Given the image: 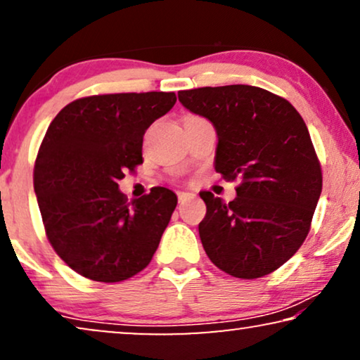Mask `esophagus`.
I'll return each instance as SVG.
<instances>
[{
	"label": "esophagus",
	"mask_w": 360,
	"mask_h": 360,
	"mask_svg": "<svg viewBox=\"0 0 360 360\" xmlns=\"http://www.w3.org/2000/svg\"><path fill=\"white\" fill-rule=\"evenodd\" d=\"M193 198H195L193 193H185V191H180V193H179V201H180V203H185V201L193 200Z\"/></svg>",
	"instance_id": "34e87169"
}]
</instances>
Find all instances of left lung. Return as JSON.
Here are the masks:
<instances>
[{
    "instance_id": "1",
    "label": "left lung",
    "mask_w": 360,
    "mask_h": 360,
    "mask_svg": "<svg viewBox=\"0 0 360 360\" xmlns=\"http://www.w3.org/2000/svg\"><path fill=\"white\" fill-rule=\"evenodd\" d=\"M179 100L214 126L216 172L240 180L229 203L211 191L200 193L206 255L238 278L274 272L307 239L323 188L303 117L285 98L250 85L195 88L179 91Z\"/></svg>"
}]
</instances>
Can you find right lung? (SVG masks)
Returning a JSON list of instances; mask_svg holds the SVG:
<instances>
[{"mask_svg":"<svg viewBox=\"0 0 360 360\" xmlns=\"http://www.w3.org/2000/svg\"><path fill=\"white\" fill-rule=\"evenodd\" d=\"M174 91L80 98L49 126L34 165V190L52 248L95 282H122L144 270L176 206L155 186L127 201L117 180L142 164V139L174 108Z\"/></svg>","mask_w":360,"mask_h":360,"instance_id":"add662e5","label":"right lung"}]
</instances>
